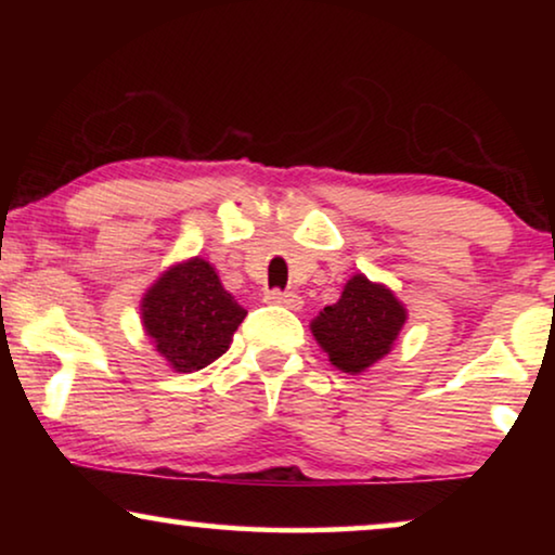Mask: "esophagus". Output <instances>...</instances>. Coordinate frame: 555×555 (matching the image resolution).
Masks as SVG:
<instances>
[{"label": "esophagus", "instance_id": "obj_1", "mask_svg": "<svg viewBox=\"0 0 555 555\" xmlns=\"http://www.w3.org/2000/svg\"><path fill=\"white\" fill-rule=\"evenodd\" d=\"M264 300L272 302V306H283V308H291V310H300V306H302L300 295L283 293V291H268V293H264Z\"/></svg>", "mask_w": 555, "mask_h": 555}]
</instances>
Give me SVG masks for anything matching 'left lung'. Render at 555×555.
I'll return each instance as SVG.
<instances>
[{
    "label": "left lung",
    "mask_w": 555,
    "mask_h": 555,
    "mask_svg": "<svg viewBox=\"0 0 555 555\" xmlns=\"http://www.w3.org/2000/svg\"><path fill=\"white\" fill-rule=\"evenodd\" d=\"M406 318L404 302L391 287L356 272L340 298L310 321V333L333 366L359 376L391 353Z\"/></svg>",
    "instance_id": "left-lung-1"
}]
</instances>
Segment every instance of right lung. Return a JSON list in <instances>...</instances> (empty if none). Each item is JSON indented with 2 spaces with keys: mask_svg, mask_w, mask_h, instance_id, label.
I'll return each mask as SVG.
<instances>
[{
  "mask_svg": "<svg viewBox=\"0 0 555 555\" xmlns=\"http://www.w3.org/2000/svg\"><path fill=\"white\" fill-rule=\"evenodd\" d=\"M245 315L204 257L171 264L141 298L143 331L177 374H194L217 361Z\"/></svg>",
  "mask_w": 555,
  "mask_h": 555,
  "instance_id": "right-lung-1",
  "label": "right lung"
}]
</instances>
